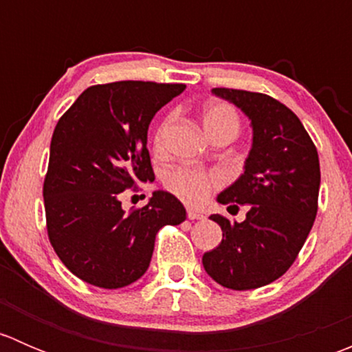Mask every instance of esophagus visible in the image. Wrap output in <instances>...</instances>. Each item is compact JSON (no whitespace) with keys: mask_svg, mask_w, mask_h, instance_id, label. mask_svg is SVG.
Listing matches in <instances>:
<instances>
[{"mask_svg":"<svg viewBox=\"0 0 352 352\" xmlns=\"http://www.w3.org/2000/svg\"><path fill=\"white\" fill-rule=\"evenodd\" d=\"M187 218L192 219V221H194V219H202L204 216H202L199 211H194V209H187Z\"/></svg>","mask_w":352,"mask_h":352,"instance_id":"obj_1","label":"esophagus"}]
</instances>
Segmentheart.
<instances>
[{
    "label": "heart",
    "mask_w": 352,
    "mask_h": 352,
    "mask_svg": "<svg viewBox=\"0 0 352 352\" xmlns=\"http://www.w3.org/2000/svg\"><path fill=\"white\" fill-rule=\"evenodd\" d=\"M172 119V116H166L156 127L153 136L156 151H163L165 148V138ZM202 124L211 138L221 133L239 134L240 131L239 113L226 102H216V104L208 105L202 112ZM163 184H165L166 190L179 197L180 201L190 206H197L202 204L212 190L221 186L223 175L219 172L199 168V166H177L166 173Z\"/></svg>",
    "instance_id": "heart-1"
}]
</instances>
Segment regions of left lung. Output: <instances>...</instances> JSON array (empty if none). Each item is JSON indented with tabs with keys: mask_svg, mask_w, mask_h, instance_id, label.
<instances>
[{
	"mask_svg": "<svg viewBox=\"0 0 352 352\" xmlns=\"http://www.w3.org/2000/svg\"><path fill=\"white\" fill-rule=\"evenodd\" d=\"M212 94L250 117L254 143L243 175L218 196L232 214L248 204L247 218L209 216L221 226L223 240L202 255V265L218 285L255 289L281 278L307 242L318 209L320 162L310 134L285 104L235 88Z\"/></svg>",
	"mask_w": 352,
	"mask_h": 352,
	"instance_id": "1",
	"label": "left lung"
}]
</instances>
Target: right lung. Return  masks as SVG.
Here are the masks:
<instances>
[{
  "mask_svg": "<svg viewBox=\"0 0 352 352\" xmlns=\"http://www.w3.org/2000/svg\"><path fill=\"white\" fill-rule=\"evenodd\" d=\"M184 83L113 81L88 87L56 124L44 179L47 236L81 281L117 289L138 281L153 255L156 233L180 225L186 209L156 190L126 212L120 192L153 182L148 126Z\"/></svg>",
  "mask_w": 352,
  "mask_h": 352,
  "instance_id": "obj_1",
  "label": "right lung"
}]
</instances>
